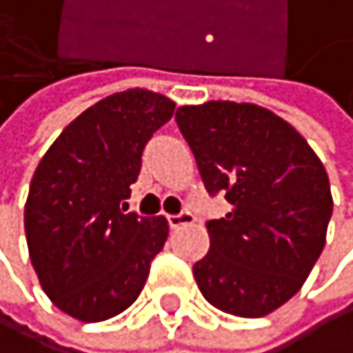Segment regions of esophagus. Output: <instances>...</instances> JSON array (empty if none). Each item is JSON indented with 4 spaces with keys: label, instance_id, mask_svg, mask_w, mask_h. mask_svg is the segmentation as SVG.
<instances>
[{
    "label": "esophagus",
    "instance_id": "obj_1",
    "mask_svg": "<svg viewBox=\"0 0 353 353\" xmlns=\"http://www.w3.org/2000/svg\"><path fill=\"white\" fill-rule=\"evenodd\" d=\"M194 222V217L190 210H181L179 215H168V224H170V229H181L185 227V224H192Z\"/></svg>",
    "mask_w": 353,
    "mask_h": 353
}]
</instances>
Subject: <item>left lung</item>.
I'll return each mask as SVG.
<instances>
[{
    "label": "left lung",
    "instance_id": "obj_1",
    "mask_svg": "<svg viewBox=\"0 0 353 353\" xmlns=\"http://www.w3.org/2000/svg\"><path fill=\"white\" fill-rule=\"evenodd\" d=\"M176 124L208 194L231 204L206 224L210 249L192 268L201 294L238 317L276 311L304 285L327 243V170L288 122L263 106H181Z\"/></svg>",
    "mask_w": 353,
    "mask_h": 353
}]
</instances>
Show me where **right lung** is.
Returning <instances> with one entry per match:
<instances>
[{"mask_svg":"<svg viewBox=\"0 0 353 353\" xmlns=\"http://www.w3.org/2000/svg\"><path fill=\"white\" fill-rule=\"evenodd\" d=\"M174 113L165 94L133 88L83 110L38 163L24 206L31 265L74 320L101 322L138 299L168 240L165 217L126 213L143 149Z\"/></svg>","mask_w":353,"mask_h":353,"instance_id":"1","label":"right lung"}]
</instances>
